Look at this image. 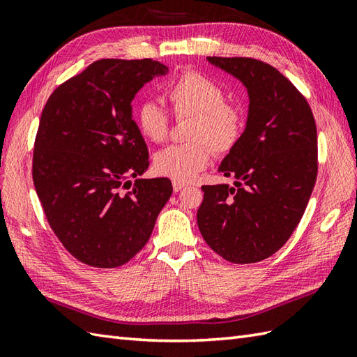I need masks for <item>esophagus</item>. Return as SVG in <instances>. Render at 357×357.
<instances>
[{"label": "esophagus", "mask_w": 357, "mask_h": 357, "mask_svg": "<svg viewBox=\"0 0 357 357\" xmlns=\"http://www.w3.org/2000/svg\"><path fill=\"white\" fill-rule=\"evenodd\" d=\"M187 185L185 184H183V183H178V181H174V183H173V190L174 192H181V190H184V188H185Z\"/></svg>", "instance_id": "1"}]
</instances>
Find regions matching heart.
<instances>
[{
    "instance_id": "1",
    "label": "heart",
    "mask_w": 357,
    "mask_h": 357,
    "mask_svg": "<svg viewBox=\"0 0 357 357\" xmlns=\"http://www.w3.org/2000/svg\"><path fill=\"white\" fill-rule=\"evenodd\" d=\"M174 116L193 118L190 144H173L158 151L155 170L178 183H190L210 162V148L216 153L230 151L244 132L242 110L227 102L225 90L215 79L198 72H185L167 89ZM141 133L153 142L169 135L170 118L156 102H142L136 112Z\"/></svg>"
}]
</instances>
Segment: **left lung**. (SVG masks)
Segmentation results:
<instances>
[{
	"mask_svg": "<svg viewBox=\"0 0 357 357\" xmlns=\"http://www.w3.org/2000/svg\"><path fill=\"white\" fill-rule=\"evenodd\" d=\"M245 86L248 116L219 172L229 184L202 185L198 227L233 264L267 259L298 227L317 176V132L302 93L275 67L253 58L208 56Z\"/></svg>",
	"mask_w": 357,
	"mask_h": 357,
	"instance_id": "1",
	"label": "left lung"
}]
</instances>
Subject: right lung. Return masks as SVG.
<instances>
[{
	"label": "right lung",
	"mask_w": 357,
	"mask_h": 357,
	"mask_svg": "<svg viewBox=\"0 0 357 357\" xmlns=\"http://www.w3.org/2000/svg\"><path fill=\"white\" fill-rule=\"evenodd\" d=\"M167 72L149 58L100 59L55 89L43 109L35 190L56 238L90 267L130 261L172 196L170 179L139 178L149 150L132 116L135 95Z\"/></svg>",
	"instance_id": "right-lung-1"
}]
</instances>
